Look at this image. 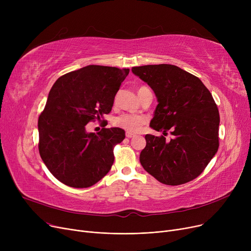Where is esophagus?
<instances>
[{
    "label": "esophagus",
    "mask_w": 251,
    "mask_h": 251,
    "mask_svg": "<svg viewBox=\"0 0 251 251\" xmlns=\"http://www.w3.org/2000/svg\"><path fill=\"white\" fill-rule=\"evenodd\" d=\"M134 136H135V134H133V133H130V132H127V133H126V137H128V138L134 137Z\"/></svg>",
    "instance_id": "esophagus-1"
}]
</instances>
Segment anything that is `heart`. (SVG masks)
<instances>
[{"mask_svg": "<svg viewBox=\"0 0 251 251\" xmlns=\"http://www.w3.org/2000/svg\"><path fill=\"white\" fill-rule=\"evenodd\" d=\"M146 88L148 87H144V86L140 87L137 90V94ZM114 124L118 127L126 130L127 132L135 133V132H138V131L141 129V126L144 124V118H142L141 116L132 115V114H123L115 119Z\"/></svg>", "mask_w": 251, "mask_h": 251, "instance_id": "1", "label": "heart"}]
</instances>
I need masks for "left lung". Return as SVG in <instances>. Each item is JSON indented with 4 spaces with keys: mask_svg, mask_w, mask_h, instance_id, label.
<instances>
[{
    "mask_svg": "<svg viewBox=\"0 0 251 251\" xmlns=\"http://www.w3.org/2000/svg\"><path fill=\"white\" fill-rule=\"evenodd\" d=\"M157 100L150 126L171 130L173 138L146 135L139 156L143 169L166 185H180L200 176L219 149L220 115L212 94L200 78L175 65L133 67Z\"/></svg>",
    "mask_w": 251,
    "mask_h": 251,
    "instance_id": "8db88e82",
    "label": "left lung"
}]
</instances>
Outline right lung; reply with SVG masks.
I'll use <instances>...</instances> for the list:
<instances>
[{
	"mask_svg": "<svg viewBox=\"0 0 251 251\" xmlns=\"http://www.w3.org/2000/svg\"><path fill=\"white\" fill-rule=\"evenodd\" d=\"M129 69L88 65L58 78L38 118L39 154L50 172L74 188H86L109 173L121 128L87 132L86 124L112 110Z\"/></svg>",
	"mask_w": 251,
	"mask_h": 251,
	"instance_id": "1",
	"label": "right lung"
}]
</instances>
